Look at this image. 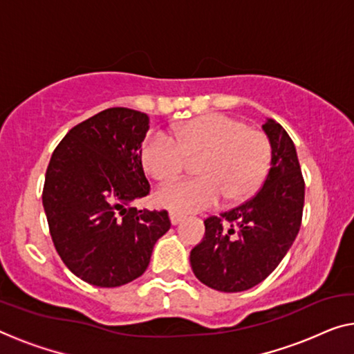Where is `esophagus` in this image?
I'll use <instances>...</instances> for the list:
<instances>
[{
    "label": "esophagus",
    "instance_id": "1",
    "mask_svg": "<svg viewBox=\"0 0 354 354\" xmlns=\"http://www.w3.org/2000/svg\"><path fill=\"white\" fill-rule=\"evenodd\" d=\"M183 219H184V216L178 214V213H170V221H171V224H173V225L179 224V223H181Z\"/></svg>",
    "mask_w": 354,
    "mask_h": 354
}]
</instances>
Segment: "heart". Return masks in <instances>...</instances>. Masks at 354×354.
Here are the masks:
<instances>
[{"label": "heart", "mask_w": 354, "mask_h": 354, "mask_svg": "<svg viewBox=\"0 0 354 354\" xmlns=\"http://www.w3.org/2000/svg\"><path fill=\"white\" fill-rule=\"evenodd\" d=\"M141 163L157 183H170L195 163L197 178L159 189L157 207L186 214L251 198L270 168L272 143L261 130L225 114H205L165 135H149L141 145Z\"/></svg>", "instance_id": "b5f03b06"}]
</instances>
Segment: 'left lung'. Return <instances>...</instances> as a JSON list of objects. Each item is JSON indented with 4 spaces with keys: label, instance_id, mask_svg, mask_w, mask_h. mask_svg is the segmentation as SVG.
Masks as SVG:
<instances>
[{
    "label": "left lung",
    "instance_id": "obj_1",
    "mask_svg": "<svg viewBox=\"0 0 354 354\" xmlns=\"http://www.w3.org/2000/svg\"><path fill=\"white\" fill-rule=\"evenodd\" d=\"M272 167L254 197L205 219V236L191 251L194 275L223 292L246 291L278 267L302 224L305 181L291 136L273 119L262 125Z\"/></svg>",
    "mask_w": 354,
    "mask_h": 354
}]
</instances>
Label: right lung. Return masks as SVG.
Returning <instances> with one entry per match:
<instances>
[{"instance_id": "obj_1", "label": "right lung", "mask_w": 354, "mask_h": 354, "mask_svg": "<svg viewBox=\"0 0 354 354\" xmlns=\"http://www.w3.org/2000/svg\"><path fill=\"white\" fill-rule=\"evenodd\" d=\"M149 118L108 108L68 131L50 157L42 205L54 246L84 281L115 288L143 275L170 229L165 209L130 207L149 194L140 151Z\"/></svg>"}]
</instances>
